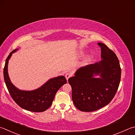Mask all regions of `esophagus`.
I'll return each instance as SVG.
<instances>
[{"label":"esophagus","mask_w":135,"mask_h":135,"mask_svg":"<svg viewBox=\"0 0 135 135\" xmlns=\"http://www.w3.org/2000/svg\"><path fill=\"white\" fill-rule=\"evenodd\" d=\"M71 75L70 73H66L65 74V78H66V79L67 80H68L69 79V78L71 77Z\"/></svg>","instance_id":"esophagus-1"}]
</instances>
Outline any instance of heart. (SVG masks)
Segmentation results:
<instances>
[{
  "mask_svg": "<svg viewBox=\"0 0 135 135\" xmlns=\"http://www.w3.org/2000/svg\"><path fill=\"white\" fill-rule=\"evenodd\" d=\"M91 59V56H89V57H88L87 58L86 61H89V60H90Z\"/></svg>",
  "mask_w": 135,
  "mask_h": 135,
  "instance_id": "1",
  "label": "heart"
}]
</instances>
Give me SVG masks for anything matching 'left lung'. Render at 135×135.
<instances>
[{
	"label": "left lung",
	"instance_id": "left-lung-1",
	"mask_svg": "<svg viewBox=\"0 0 135 135\" xmlns=\"http://www.w3.org/2000/svg\"><path fill=\"white\" fill-rule=\"evenodd\" d=\"M97 44L102 60L80 68L68 79L73 103L82 112H93L108 104L120 81L121 68L116 55L104 44Z\"/></svg>",
	"mask_w": 135,
	"mask_h": 135
}]
</instances>
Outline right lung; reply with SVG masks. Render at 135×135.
Here are the masks:
<instances>
[{
  "mask_svg": "<svg viewBox=\"0 0 135 135\" xmlns=\"http://www.w3.org/2000/svg\"><path fill=\"white\" fill-rule=\"evenodd\" d=\"M18 49L9 54L3 69V76L7 89L12 99L23 109L33 112H42L50 107L54 99L55 94L60 88L67 83L64 76L60 75L48 80L38 89L26 91L19 90L12 84L8 74V62L12 54Z\"/></svg>",
  "mask_w": 135,
  "mask_h": 135,
  "instance_id": "right-lung-1",
  "label": "right lung"
}]
</instances>
